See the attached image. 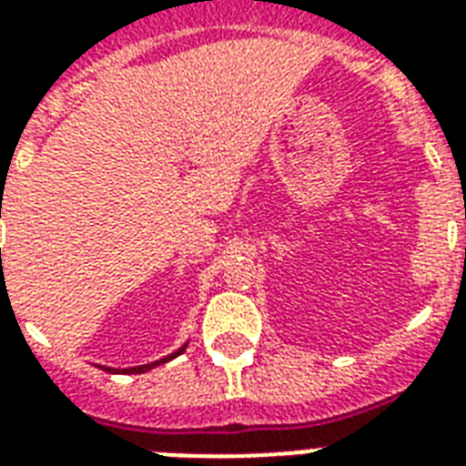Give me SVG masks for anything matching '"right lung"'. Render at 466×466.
Masks as SVG:
<instances>
[{"mask_svg":"<svg viewBox=\"0 0 466 466\" xmlns=\"http://www.w3.org/2000/svg\"><path fill=\"white\" fill-rule=\"evenodd\" d=\"M183 350H186V343H183L178 350H174L171 355H167V358H161V360H155V362H147V365H137V368H126V370H116V368H104V370L106 372H127V375H140V372H147V370L157 368V365H164V362L174 360L176 355H181ZM98 368H101V365H98Z\"/></svg>","mask_w":466,"mask_h":466,"instance_id":"obj_1","label":"right lung"}]
</instances>
